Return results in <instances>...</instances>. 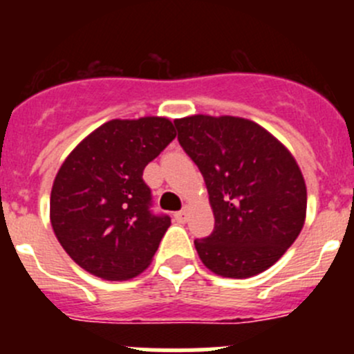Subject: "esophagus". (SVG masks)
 Returning a JSON list of instances; mask_svg holds the SVG:
<instances>
[{
	"instance_id": "esophagus-1",
	"label": "esophagus",
	"mask_w": 354,
	"mask_h": 354,
	"mask_svg": "<svg viewBox=\"0 0 354 354\" xmlns=\"http://www.w3.org/2000/svg\"><path fill=\"white\" fill-rule=\"evenodd\" d=\"M188 207H183V209L180 210V212L174 214V217H176V221H180V223H185V221L188 219Z\"/></svg>"
}]
</instances>
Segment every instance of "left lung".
Here are the masks:
<instances>
[{"label": "left lung", "mask_w": 354, "mask_h": 354, "mask_svg": "<svg viewBox=\"0 0 354 354\" xmlns=\"http://www.w3.org/2000/svg\"><path fill=\"white\" fill-rule=\"evenodd\" d=\"M178 140L202 173L214 231L195 248L214 274L246 279L295 243L306 217V185L291 152L255 121L238 116L174 120Z\"/></svg>", "instance_id": "1"}]
</instances>
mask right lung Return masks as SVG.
<instances>
[{
  "mask_svg": "<svg viewBox=\"0 0 354 354\" xmlns=\"http://www.w3.org/2000/svg\"><path fill=\"white\" fill-rule=\"evenodd\" d=\"M174 137V124L162 116L111 120L59 167L49 200L53 231L92 276L127 281L151 266L171 219L151 212L142 174Z\"/></svg>",
  "mask_w": 354,
  "mask_h": 354,
  "instance_id": "obj_1",
  "label": "right lung"
}]
</instances>
